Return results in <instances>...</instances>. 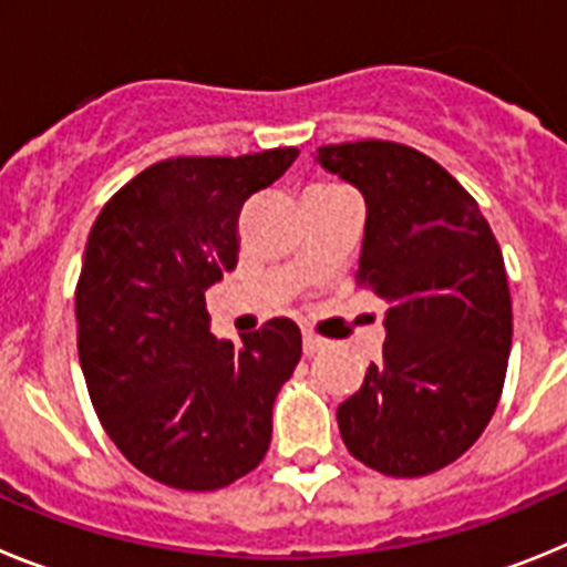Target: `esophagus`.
<instances>
[{"label":"esophagus","instance_id":"esophagus-1","mask_svg":"<svg viewBox=\"0 0 567 567\" xmlns=\"http://www.w3.org/2000/svg\"><path fill=\"white\" fill-rule=\"evenodd\" d=\"M323 346H327V340L318 338V334H312V332H303V352L315 354V352H320Z\"/></svg>","mask_w":567,"mask_h":567}]
</instances>
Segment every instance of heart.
<instances>
[{
	"instance_id": "heart-1",
	"label": "heart",
	"mask_w": 567,
	"mask_h": 567,
	"mask_svg": "<svg viewBox=\"0 0 567 567\" xmlns=\"http://www.w3.org/2000/svg\"><path fill=\"white\" fill-rule=\"evenodd\" d=\"M334 193H349V189H346L343 184H334V182H315L309 184L303 198H318V195H334Z\"/></svg>"
}]
</instances>
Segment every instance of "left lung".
<instances>
[{
    "label": "left lung",
    "instance_id": "left-lung-1",
    "mask_svg": "<svg viewBox=\"0 0 567 567\" xmlns=\"http://www.w3.org/2000/svg\"><path fill=\"white\" fill-rule=\"evenodd\" d=\"M358 187V287L389 303L383 360L338 405L346 449L389 477H423L477 443L503 394L511 295L477 202L434 158L398 142L318 147Z\"/></svg>",
    "mask_w": 567,
    "mask_h": 567
}]
</instances>
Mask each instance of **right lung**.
I'll use <instances>...</instances> for the list:
<instances>
[{"instance_id": "right-lung-1", "label": "right lung", "mask_w": 567, "mask_h": 567, "mask_svg": "<svg viewBox=\"0 0 567 567\" xmlns=\"http://www.w3.org/2000/svg\"><path fill=\"white\" fill-rule=\"evenodd\" d=\"M295 158V147L167 158L124 184L90 229L79 360L104 432L158 483L224 488L267 454L300 329L272 318L240 346L218 340L204 292L238 264L244 202Z\"/></svg>"}]
</instances>
